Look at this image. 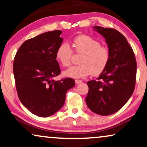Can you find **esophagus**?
Here are the masks:
<instances>
[{
  "label": "esophagus",
  "instance_id": "obj_1",
  "mask_svg": "<svg viewBox=\"0 0 147 147\" xmlns=\"http://www.w3.org/2000/svg\"><path fill=\"white\" fill-rule=\"evenodd\" d=\"M75 82H76V84H80V83L82 82V81L80 80H76Z\"/></svg>",
  "mask_w": 147,
  "mask_h": 147
}]
</instances>
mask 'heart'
<instances>
[{
    "instance_id": "1",
    "label": "heart",
    "mask_w": 147,
    "mask_h": 147,
    "mask_svg": "<svg viewBox=\"0 0 147 147\" xmlns=\"http://www.w3.org/2000/svg\"><path fill=\"white\" fill-rule=\"evenodd\" d=\"M76 53L82 54L79 65L72 66L63 71L65 76L69 78H82L92 74L98 76L104 71L110 58L109 51L100 42L89 36H77L74 40ZM73 51L69 44L62 43L57 49L56 58L63 66L71 64Z\"/></svg>"
}]
</instances>
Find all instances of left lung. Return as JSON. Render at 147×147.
Returning <instances> with one entry per match:
<instances>
[{"label": "left lung", "instance_id": "1", "mask_svg": "<svg viewBox=\"0 0 147 147\" xmlns=\"http://www.w3.org/2000/svg\"><path fill=\"white\" fill-rule=\"evenodd\" d=\"M105 39L110 58L106 68L96 80L87 82L88 107L100 115H109L126 103L134 90L136 61L125 36L111 28L94 26Z\"/></svg>", "mask_w": 147, "mask_h": 147}]
</instances>
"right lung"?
Listing matches in <instances>:
<instances>
[{"instance_id":"obj_1","label":"right lung","mask_w":147,"mask_h":147,"mask_svg":"<svg viewBox=\"0 0 147 147\" xmlns=\"http://www.w3.org/2000/svg\"><path fill=\"white\" fill-rule=\"evenodd\" d=\"M61 30L47 32L25 41L13 62L15 85L22 103L34 115L49 117L63 106L66 92L75 86L72 78L55 81L61 73L56 60L63 39Z\"/></svg>"}]
</instances>
